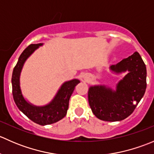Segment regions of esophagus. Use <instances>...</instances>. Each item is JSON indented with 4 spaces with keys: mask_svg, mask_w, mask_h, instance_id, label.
<instances>
[{
    "mask_svg": "<svg viewBox=\"0 0 154 154\" xmlns=\"http://www.w3.org/2000/svg\"><path fill=\"white\" fill-rule=\"evenodd\" d=\"M83 78H84V80H86V81H88V80H90L89 76H88V75H87V74H85L84 77H83Z\"/></svg>",
    "mask_w": 154,
    "mask_h": 154,
    "instance_id": "obj_1",
    "label": "esophagus"
}]
</instances>
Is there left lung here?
Masks as SVG:
<instances>
[{"mask_svg": "<svg viewBox=\"0 0 154 154\" xmlns=\"http://www.w3.org/2000/svg\"><path fill=\"white\" fill-rule=\"evenodd\" d=\"M112 73L127 74L118 82L116 89L105 85L88 88V103L97 119L105 122H119L133 113L147 86V70L142 57L135 52L127 58L109 67Z\"/></svg>", "mask_w": 154, "mask_h": 154, "instance_id": "8db88e82", "label": "left lung"}]
</instances>
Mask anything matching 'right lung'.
I'll list each match as a JSON object with an SVG mask.
<instances>
[{
  "label": "right lung",
  "instance_id": "add662e5",
  "mask_svg": "<svg viewBox=\"0 0 154 154\" xmlns=\"http://www.w3.org/2000/svg\"><path fill=\"white\" fill-rule=\"evenodd\" d=\"M43 45V43L32 44L26 48L18 58L12 76V95L17 107L31 121L40 125L56 123L67 114L69 99L75 86L80 83L78 79L66 81L61 85L54 98L43 106H35L29 102L23 95L20 83L21 73L27 59L35 50Z\"/></svg>",
  "mask_w": 154,
  "mask_h": 154
}]
</instances>
